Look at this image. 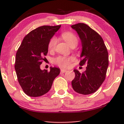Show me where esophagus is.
<instances>
[{
	"instance_id": "obj_1",
	"label": "esophagus",
	"mask_w": 124,
	"mask_h": 124,
	"mask_svg": "<svg viewBox=\"0 0 124 124\" xmlns=\"http://www.w3.org/2000/svg\"><path fill=\"white\" fill-rule=\"evenodd\" d=\"M61 72H62V73H65V72H67V70H66V69H61Z\"/></svg>"
}]
</instances>
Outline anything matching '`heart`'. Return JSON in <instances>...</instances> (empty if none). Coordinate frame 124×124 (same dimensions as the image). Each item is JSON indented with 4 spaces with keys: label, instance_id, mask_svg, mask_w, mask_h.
Segmentation results:
<instances>
[{
    "label": "heart",
    "instance_id": "b5f03b06",
    "mask_svg": "<svg viewBox=\"0 0 124 124\" xmlns=\"http://www.w3.org/2000/svg\"><path fill=\"white\" fill-rule=\"evenodd\" d=\"M61 37L70 46H76L78 44V38L73 32L67 31L62 33ZM57 39L55 37H52L48 42V49L50 51H54L56 48ZM74 60L73 56H58L54 59L53 62L55 65L61 68H67L70 65L72 61Z\"/></svg>",
    "mask_w": 124,
    "mask_h": 124
}]
</instances>
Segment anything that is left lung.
<instances>
[{
  "label": "left lung",
  "mask_w": 124,
  "mask_h": 124,
  "mask_svg": "<svg viewBox=\"0 0 124 124\" xmlns=\"http://www.w3.org/2000/svg\"><path fill=\"white\" fill-rule=\"evenodd\" d=\"M79 35L82 52L79 65H87L86 71L80 73L74 70L75 79L72 81L74 90L82 94L96 92L106 79L108 66V53L100 35L86 24L72 25Z\"/></svg>",
  "instance_id": "obj_1"
}]
</instances>
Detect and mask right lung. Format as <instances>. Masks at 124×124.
<instances>
[{
    "instance_id": "add662e5",
    "label": "right lung",
    "mask_w": 124,
    "mask_h": 124,
    "mask_svg": "<svg viewBox=\"0 0 124 124\" xmlns=\"http://www.w3.org/2000/svg\"><path fill=\"white\" fill-rule=\"evenodd\" d=\"M61 25H43L24 38L16 55L15 68L18 82L28 96L39 97L49 92L59 68L41 70L40 65L48 53L49 41Z\"/></svg>"
}]
</instances>
